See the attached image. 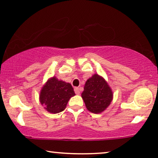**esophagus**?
I'll return each mask as SVG.
<instances>
[{"instance_id":"1","label":"esophagus","mask_w":158,"mask_h":158,"mask_svg":"<svg viewBox=\"0 0 158 158\" xmlns=\"http://www.w3.org/2000/svg\"><path fill=\"white\" fill-rule=\"evenodd\" d=\"M74 90H75V93L77 95H79L80 94V88H77V87H75L74 88Z\"/></svg>"}]
</instances>
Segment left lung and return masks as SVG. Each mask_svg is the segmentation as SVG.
Segmentation results:
<instances>
[{"mask_svg": "<svg viewBox=\"0 0 158 158\" xmlns=\"http://www.w3.org/2000/svg\"><path fill=\"white\" fill-rule=\"evenodd\" d=\"M81 96L88 111L100 114L110 105L113 92L103 77L94 74L87 80Z\"/></svg>", "mask_w": 158, "mask_h": 158, "instance_id": "1", "label": "left lung"}]
</instances>
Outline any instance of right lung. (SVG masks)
<instances>
[{"label": "right lung", "mask_w": 158, "mask_h": 158, "mask_svg": "<svg viewBox=\"0 0 158 158\" xmlns=\"http://www.w3.org/2000/svg\"><path fill=\"white\" fill-rule=\"evenodd\" d=\"M75 95L71 84L51 77L40 91V101L44 109L52 114L60 113L66 108L68 101Z\"/></svg>", "instance_id": "right-lung-1"}]
</instances>
